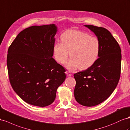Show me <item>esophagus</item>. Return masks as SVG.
I'll return each instance as SVG.
<instances>
[{
	"label": "esophagus",
	"mask_w": 130,
	"mask_h": 130,
	"mask_svg": "<svg viewBox=\"0 0 130 130\" xmlns=\"http://www.w3.org/2000/svg\"><path fill=\"white\" fill-rule=\"evenodd\" d=\"M66 74L67 75V76H71L72 75V74L70 73V72H66Z\"/></svg>",
	"instance_id": "1"
}]
</instances>
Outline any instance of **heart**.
<instances>
[{"label":"heart","instance_id":"b5f03b06","mask_svg":"<svg viewBox=\"0 0 130 130\" xmlns=\"http://www.w3.org/2000/svg\"><path fill=\"white\" fill-rule=\"evenodd\" d=\"M60 39L61 42L54 45V54L56 60L63 64L70 54L71 59L66 64L68 69H86L97 61L101 49L97 38L81 30L71 29L63 33Z\"/></svg>","mask_w":130,"mask_h":130}]
</instances>
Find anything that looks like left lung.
I'll list each match as a JSON object with an SVG mask.
<instances>
[{
  "label": "left lung",
  "instance_id": "8db88e82",
  "mask_svg": "<svg viewBox=\"0 0 130 130\" xmlns=\"http://www.w3.org/2000/svg\"><path fill=\"white\" fill-rule=\"evenodd\" d=\"M95 34L101 44L99 58L85 71L74 74V91L78 102L92 107L103 102L113 93L121 73V48L110 32L103 27L85 25Z\"/></svg>",
  "mask_w": 130,
  "mask_h": 130
}]
</instances>
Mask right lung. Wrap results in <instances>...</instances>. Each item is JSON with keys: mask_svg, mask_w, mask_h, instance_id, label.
<instances>
[{"mask_svg": "<svg viewBox=\"0 0 130 130\" xmlns=\"http://www.w3.org/2000/svg\"><path fill=\"white\" fill-rule=\"evenodd\" d=\"M57 27L33 26L17 35L8 49L7 67L10 84L21 99L40 107L54 102L66 70L53 56Z\"/></svg>", "mask_w": 130, "mask_h": 130, "instance_id": "right-lung-1", "label": "right lung"}]
</instances>
